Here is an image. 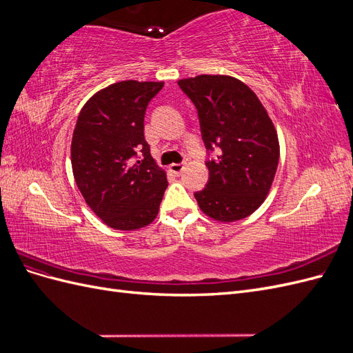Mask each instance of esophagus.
I'll list each match as a JSON object with an SVG mask.
<instances>
[{"label":"esophagus","instance_id":"esophagus-1","mask_svg":"<svg viewBox=\"0 0 353 353\" xmlns=\"http://www.w3.org/2000/svg\"><path fill=\"white\" fill-rule=\"evenodd\" d=\"M169 169H170V172H174L175 175H181V172L185 169V165L184 163H172L169 166Z\"/></svg>","mask_w":353,"mask_h":353}]
</instances>
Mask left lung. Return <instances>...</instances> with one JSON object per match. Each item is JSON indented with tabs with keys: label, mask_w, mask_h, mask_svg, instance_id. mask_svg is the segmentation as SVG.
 Returning a JSON list of instances; mask_svg holds the SVG:
<instances>
[{
	"label": "left lung",
	"mask_w": 353,
	"mask_h": 353,
	"mask_svg": "<svg viewBox=\"0 0 353 353\" xmlns=\"http://www.w3.org/2000/svg\"><path fill=\"white\" fill-rule=\"evenodd\" d=\"M194 103L208 153L209 181L194 193L200 209L219 222L243 219L270 193L280 159L279 135L256 94L227 74H199L178 81Z\"/></svg>",
	"instance_id": "1"
}]
</instances>
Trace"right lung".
I'll list each match as a JSON object with an SVG mask.
<instances>
[{
  "mask_svg": "<svg viewBox=\"0 0 353 353\" xmlns=\"http://www.w3.org/2000/svg\"><path fill=\"white\" fill-rule=\"evenodd\" d=\"M163 82L122 81L82 108L70 147L72 169L87 205L105 225L143 228L157 216L166 174L144 138V114Z\"/></svg>",
  "mask_w": 353,
  "mask_h": 353,
  "instance_id": "obj_1",
  "label": "right lung"
}]
</instances>
